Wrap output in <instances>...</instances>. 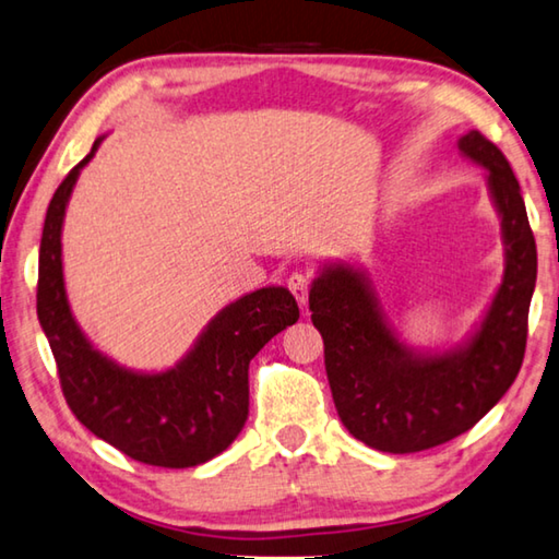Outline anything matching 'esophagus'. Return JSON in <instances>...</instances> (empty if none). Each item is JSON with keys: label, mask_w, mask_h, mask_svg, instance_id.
<instances>
[{"label": "esophagus", "mask_w": 559, "mask_h": 559, "mask_svg": "<svg viewBox=\"0 0 559 559\" xmlns=\"http://www.w3.org/2000/svg\"><path fill=\"white\" fill-rule=\"evenodd\" d=\"M288 288L294 298L298 300V306H306L308 304V290H311V278H308V273H300L294 271L288 276Z\"/></svg>", "instance_id": "1"}]
</instances>
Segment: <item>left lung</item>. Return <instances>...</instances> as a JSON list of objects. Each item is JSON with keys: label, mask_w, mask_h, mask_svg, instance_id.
<instances>
[{"label": "left lung", "mask_w": 559, "mask_h": 559, "mask_svg": "<svg viewBox=\"0 0 559 559\" xmlns=\"http://www.w3.org/2000/svg\"><path fill=\"white\" fill-rule=\"evenodd\" d=\"M457 148L485 168L504 243L498 294L463 343L411 348L388 323L366 271L345 261L325 263L308 296L335 411L353 438L383 453H420L463 436L508 393L525 356L537 248L520 183L480 131L460 136Z\"/></svg>", "instance_id": "8db88e82"}]
</instances>
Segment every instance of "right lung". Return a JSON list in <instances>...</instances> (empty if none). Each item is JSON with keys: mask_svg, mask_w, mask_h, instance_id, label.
<instances>
[{"mask_svg": "<svg viewBox=\"0 0 559 559\" xmlns=\"http://www.w3.org/2000/svg\"><path fill=\"white\" fill-rule=\"evenodd\" d=\"M102 141L96 139L59 183L41 231L37 316L55 353L61 391L84 428L139 463H209L231 445L248 418V362L298 321V304L283 286L241 296L211 318L193 348L162 373L123 368L94 348L67 298L61 226L79 174Z\"/></svg>", "mask_w": 559, "mask_h": 559, "instance_id": "obj_1", "label": "right lung"}]
</instances>
